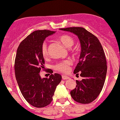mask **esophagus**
I'll use <instances>...</instances> for the list:
<instances>
[{"label": "esophagus", "instance_id": "34e87169", "mask_svg": "<svg viewBox=\"0 0 120 120\" xmlns=\"http://www.w3.org/2000/svg\"><path fill=\"white\" fill-rule=\"evenodd\" d=\"M62 78L63 79H69V77L67 75H62Z\"/></svg>", "mask_w": 120, "mask_h": 120}]
</instances>
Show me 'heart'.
<instances>
[{
    "label": "heart",
    "instance_id": "heart-1",
    "mask_svg": "<svg viewBox=\"0 0 120 120\" xmlns=\"http://www.w3.org/2000/svg\"><path fill=\"white\" fill-rule=\"evenodd\" d=\"M58 40L66 47L70 48L74 44V40L72 36L68 35H62L58 37ZM41 53L45 58H48L49 55L48 45L46 42H44L41 46ZM72 65V62L71 59H67L59 61L53 65L55 70L61 73H67L70 70L71 66Z\"/></svg>",
    "mask_w": 120,
    "mask_h": 120
}]
</instances>
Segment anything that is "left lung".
<instances>
[{"label": "left lung", "mask_w": 120, "mask_h": 120, "mask_svg": "<svg viewBox=\"0 0 120 120\" xmlns=\"http://www.w3.org/2000/svg\"><path fill=\"white\" fill-rule=\"evenodd\" d=\"M60 29L72 32L80 41L81 52L74 73L79 75V72L83 79L80 81L76 80V87L70 94L76 102L89 104L98 97L104 84L107 71L104 51L98 39L84 28Z\"/></svg>", "instance_id": "obj_1"}]
</instances>
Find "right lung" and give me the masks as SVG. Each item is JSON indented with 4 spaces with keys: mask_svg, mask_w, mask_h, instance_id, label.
<instances>
[{
    "mask_svg": "<svg viewBox=\"0 0 120 120\" xmlns=\"http://www.w3.org/2000/svg\"><path fill=\"white\" fill-rule=\"evenodd\" d=\"M55 32L38 30L24 39L17 49L15 72L19 89L25 99L37 108L45 107L52 101L56 87L60 83V74H51L49 78H41L39 72L45 64L41 46L46 38Z\"/></svg>",
    "mask_w": 120,
    "mask_h": 120,
    "instance_id": "obj_1",
    "label": "right lung"
}]
</instances>
